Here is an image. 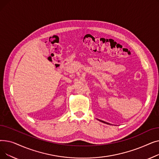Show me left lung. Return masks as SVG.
Instances as JSON below:
<instances>
[{
    "label": "left lung",
    "instance_id": "obj_1",
    "mask_svg": "<svg viewBox=\"0 0 159 159\" xmlns=\"http://www.w3.org/2000/svg\"><path fill=\"white\" fill-rule=\"evenodd\" d=\"M100 121H102V120H100ZM102 122H104V123H106V124H108V123H107V122H104V121H102Z\"/></svg>",
    "mask_w": 159,
    "mask_h": 159
}]
</instances>
